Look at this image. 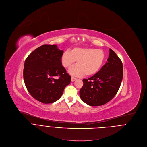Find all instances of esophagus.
<instances>
[{"mask_svg": "<svg viewBox=\"0 0 147 147\" xmlns=\"http://www.w3.org/2000/svg\"><path fill=\"white\" fill-rule=\"evenodd\" d=\"M76 80H77V78H75V77H71V81L72 82H73V81H76Z\"/></svg>", "mask_w": 147, "mask_h": 147, "instance_id": "obj_1", "label": "esophagus"}]
</instances>
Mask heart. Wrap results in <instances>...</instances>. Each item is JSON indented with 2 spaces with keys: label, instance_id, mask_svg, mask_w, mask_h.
<instances>
[{
  "label": "heart",
  "instance_id": "heart-1",
  "mask_svg": "<svg viewBox=\"0 0 147 147\" xmlns=\"http://www.w3.org/2000/svg\"><path fill=\"white\" fill-rule=\"evenodd\" d=\"M105 54L101 49L95 48L74 47L66 50L61 56V62L65 68H70L77 61V64L69 71L75 76H92L97 73L105 60Z\"/></svg>",
  "mask_w": 147,
  "mask_h": 147
}]
</instances>
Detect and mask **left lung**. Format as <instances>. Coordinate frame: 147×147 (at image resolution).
I'll use <instances>...</instances> for the list:
<instances>
[{
  "instance_id": "obj_1",
  "label": "left lung",
  "mask_w": 147,
  "mask_h": 147,
  "mask_svg": "<svg viewBox=\"0 0 147 147\" xmlns=\"http://www.w3.org/2000/svg\"><path fill=\"white\" fill-rule=\"evenodd\" d=\"M123 77V63L110 49L107 61L100 70L88 80H83L84 85L80 90L81 99L90 106L104 105L117 94Z\"/></svg>"
}]
</instances>
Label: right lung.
Wrapping results in <instances>:
<instances>
[{"mask_svg": "<svg viewBox=\"0 0 147 147\" xmlns=\"http://www.w3.org/2000/svg\"><path fill=\"white\" fill-rule=\"evenodd\" d=\"M61 50L55 45H43L26 58L23 78L26 88L35 100L43 104L53 103L62 95L71 77L62 65Z\"/></svg>", "mask_w": 147, "mask_h": 147, "instance_id": "right-lung-1", "label": "right lung"}]
</instances>
